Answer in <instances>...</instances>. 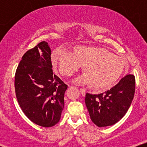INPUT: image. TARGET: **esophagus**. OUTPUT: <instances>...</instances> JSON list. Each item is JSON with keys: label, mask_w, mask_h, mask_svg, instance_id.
<instances>
[{"label": "esophagus", "mask_w": 147, "mask_h": 147, "mask_svg": "<svg viewBox=\"0 0 147 147\" xmlns=\"http://www.w3.org/2000/svg\"><path fill=\"white\" fill-rule=\"evenodd\" d=\"M80 92H81V94H82V96H85L86 95V91L85 90H84V89L82 88H80Z\"/></svg>", "instance_id": "1"}]
</instances>
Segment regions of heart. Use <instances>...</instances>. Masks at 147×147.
I'll return each mask as SVG.
<instances>
[{"mask_svg":"<svg viewBox=\"0 0 147 147\" xmlns=\"http://www.w3.org/2000/svg\"><path fill=\"white\" fill-rule=\"evenodd\" d=\"M52 61L63 76H71L84 67L85 75L76 79L75 82L90 84L96 90L112 87L124 70V62L121 57L104 48L90 45L76 46L73 52L57 48L52 52Z\"/></svg>","mask_w":147,"mask_h":147,"instance_id":"b5f03b06","label":"heart"}]
</instances>
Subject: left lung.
Listing matches in <instances>:
<instances>
[{"mask_svg": "<svg viewBox=\"0 0 147 147\" xmlns=\"http://www.w3.org/2000/svg\"><path fill=\"white\" fill-rule=\"evenodd\" d=\"M135 89L134 75H127L104 93L86 94L85 103L92 122L99 127H105L120 120L131 106Z\"/></svg>", "mask_w": 147, "mask_h": 147, "instance_id": "8db88e82", "label": "left lung"}]
</instances>
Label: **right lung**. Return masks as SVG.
<instances>
[{"mask_svg": "<svg viewBox=\"0 0 147 147\" xmlns=\"http://www.w3.org/2000/svg\"><path fill=\"white\" fill-rule=\"evenodd\" d=\"M14 86L20 107L32 122L43 127L59 122L68 86L53 74L47 42L24 54L16 69Z\"/></svg>", "mask_w": 147, "mask_h": 147, "instance_id": "add662e5", "label": "right lung"}]
</instances>
